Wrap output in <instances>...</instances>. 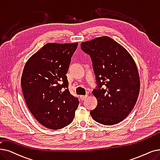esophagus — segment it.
<instances>
[{
  "mask_svg": "<svg viewBox=\"0 0 160 160\" xmlns=\"http://www.w3.org/2000/svg\"><path fill=\"white\" fill-rule=\"evenodd\" d=\"M87 97H88L87 95H81L80 96V99L82 101H84L87 98Z\"/></svg>",
  "mask_w": 160,
  "mask_h": 160,
  "instance_id": "1",
  "label": "esophagus"
}]
</instances>
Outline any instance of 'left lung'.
Returning <instances> with one entry per match:
<instances>
[{
    "label": "left lung",
    "mask_w": 160,
    "mask_h": 160,
    "mask_svg": "<svg viewBox=\"0 0 160 160\" xmlns=\"http://www.w3.org/2000/svg\"><path fill=\"white\" fill-rule=\"evenodd\" d=\"M91 58L97 86L93 94L97 105L90 111L92 118L103 125L122 122L135 107L140 79L133 59L125 48L108 37L81 43Z\"/></svg>",
    "instance_id": "obj_1"
}]
</instances>
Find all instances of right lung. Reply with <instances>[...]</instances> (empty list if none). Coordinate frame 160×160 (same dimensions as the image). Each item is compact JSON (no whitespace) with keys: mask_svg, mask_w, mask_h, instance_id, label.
<instances>
[{"mask_svg":"<svg viewBox=\"0 0 160 160\" xmlns=\"http://www.w3.org/2000/svg\"><path fill=\"white\" fill-rule=\"evenodd\" d=\"M78 43H48L26 63L21 84L30 112L44 127L53 130L70 124L79 105L71 94L66 74Z\"/></svg>","mask_w":160,"mask_h":160,"instance_id":"add662e5","label":"right lung"}]
</instances>
